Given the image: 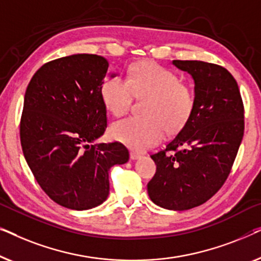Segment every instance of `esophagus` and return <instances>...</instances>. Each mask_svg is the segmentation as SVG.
<instances>
[{
  "label": "esophagus",
  "mask_w": 261,
  "mask_h": 261,
  "mask_svg": "<svg viewBox=\"0 0 261 261\" xmlns=\"http://www.w3.org/2000/svg\"><path fill=\"white\" fill-rule=\"evenodd\" d=\"M141 156V154L140 153H138V152H130V159L132 160H137V159H139Z\"/></svg>",
  "instance_id": "34e87169"
}]
</instances>
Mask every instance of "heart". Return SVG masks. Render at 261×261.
Instances as JSON below:
<instances>
[{
    "label": "heart",
    "mask_w": 261,
    "mask_h": 261,
    "mask_svg": "<svg viewBox=\"0 0 261 261\" xmlns=\"http://www.w3.org/2000/svg\"><path fill=\"white\" fill-rule=\"evenodd\" d=\"M102 101L113 115L121 116L133 106L134 98H147L145 117H127L115 122L110 134L128 147L142 151L159 142L167 133H177L194 113L196 95L190 85L173 71L153 62L134 64L127 80L113 77L101 88Z\"/></svg>",
    "instance_id": "1"
}]
</instances>
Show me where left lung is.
Returning <instances> with one entry per match:
<instances>
[{
	"label": "left lung",
	"mask_w": 261,
	"mask_h": 261,
	"mask_svg": "<svg viewBox=\"0 0 261 261\" xmlns=\"http://www.w3.org/2000/svg\"><path fill=\"white\" fill-rule=\"evenodd\" d=\"M195 81L194 113L166 147L152 153L155 174L147 184L153 203L188 210L213 197L229 176L245 129L238 83L217 64L173 60Z\"/></svg>",
	"instance_id": "left-lung-1"
}]
</instances>
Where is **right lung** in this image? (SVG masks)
I'll use <instances>...</instances> for the list:
<instances>
[{
  "label": "right lung",
  "instance_id": "add662e5",
  "mask_svg": "<svg viewBox=\"0 0 261 261\" xmlns=\"http://www.w3.org/2000/svg\"><path fill=\"white\" fill-rule=\"evenodd\" d=\"M109 64L97 55L51 60L28 84L20 120L24 159L52 201L73 210L103 203L110 167L129 159L119 141L94 144L105 134L101 88Z\"/></svg>",
  "mask_w": 261,
  "mask_h": 261
}]
</instances>
